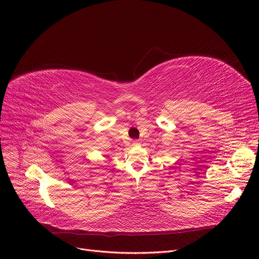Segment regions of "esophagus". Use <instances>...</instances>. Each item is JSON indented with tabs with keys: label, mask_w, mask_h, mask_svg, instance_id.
Masks as SVG:
<instances>
[{
	"label": "esophagus",
	"mask_w": 259,
	"mask_h": 259,
	"mask_svg": "<svg viewBox=\"0 0 259 259\" xmlns=\"http://www.w3.org/2000/svg\"><path fill=\"white\" fill-rule=\"evenodd\" d=\"M141 145V143L139 141H133L132 142V147H139Z\"/></svg>",
	"instance_id": "esophagus-1"
}]
</instances>
